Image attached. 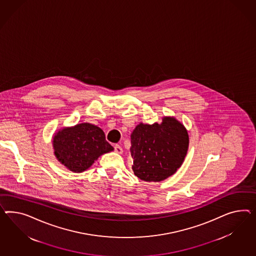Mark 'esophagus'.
<instances>
[{"label": "esophagus", "instance_id": "1", "mask_svg": "<svg viewBox=\"0 0 256 256\" xmlns=\"http://www.w3.org/2000/svg\"><path fill=\"white\" fill-rule=\"evenodd\" d=\"M114 152H118V154H122L123 152V149H122L121 146L116 144V146H114Z\"/></svg>", "mask_w": 256, "mask_h": 256}]
</instances>
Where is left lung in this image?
Masks as SVG:
<instances>
[{"instance_id":"8db88e82","label":"left lung","mask_w":256,"mask_h":256,"mask_svg":"<svg viewBox=\"0 0 256 256\" xmlns=\"http://www.w3.org/2000/svg\"><path fill=\"white\" fill-rule=\"evenodd\" d=\"M188 146L186 128L176 118L165 116L161 124L140 123L132 134L133 172L146 182L166 180L182 166Z\"/></svg>"}]
</instances>
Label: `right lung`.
I'll return each mask as SVG.
<instances>
[{"mask_svg": "<svg viewBox=\"0 0 256 256\" xmlns=\"http://www.w3.org/2000/svg\"><path fill=\"white\" fill-rule=\"evenodd\" d=\"M53 148L56 159L74 172H83L98 156L114 150L102 130L90 123L58 130L53 137Z\"/></svg>", "mask_w": 256, "mask_h": 256, "instance_id": "obj_1", "label": "right lung"}]
</instances>
